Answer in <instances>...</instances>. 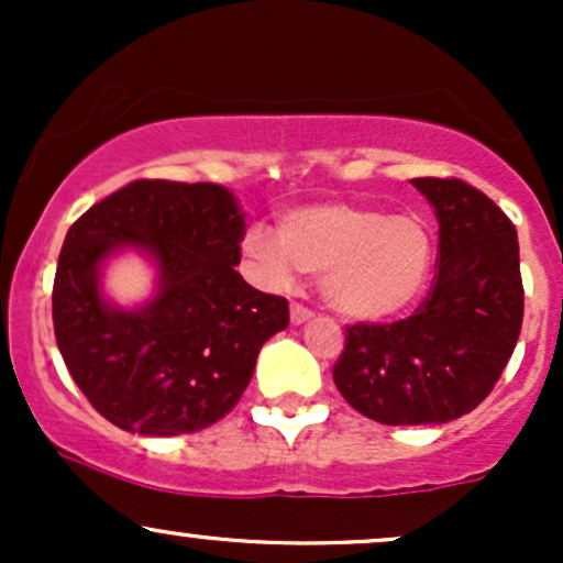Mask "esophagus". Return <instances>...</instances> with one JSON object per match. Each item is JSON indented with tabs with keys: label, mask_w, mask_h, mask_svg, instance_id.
<instances>
[{
	"label": "esophagus",
	"mask_w": 563,
	"mask_h": 563,
	"mask_svg": "<svg viewBox=\"0 0 563 563\" xmlns=\"http://www.w3.org/2000/svg\"><path fill=\"white\" fill-rule=\"evenodd\" d=\"M312 318H314L312 309L301 307V303H290V322H294V325H301V322H309Z\"/></svg>",
	"instance_id": "obj_1"
}]
</instances>
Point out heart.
<instances>
[{"mask_svg": "<svg viewBox=\"0 0 563 563\" xmlns=\"http://www.w3.org/2000/svg\"><path fill=\"white\" fill-rule=\"evenodd\" d=\"M243 254L273 286H288L296 267L320 277L322 299L341 318L378 322L421 296L431 269V235L412 214L314 203L283 214L277 235L251 230Z\"/></svg>", "mask_w": 563, "mask_h": 563, "instance_id": "1", "label": "heart"}]
</instances>
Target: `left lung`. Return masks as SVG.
Masks as SVG:
<instances>
[{
	"label": "left lung",
	"instance_id": "obj_1",
	"mask_svg": "<svg viewBox=\"0 0 563 563\" xmlns=\"http://www.w3.org/2000/svg\"><path fill=\"white\" fill-rule=\"evenodd\" d=\"M412 185L439 222L429 296L405 320L349 325L333 365L341 397L386 426L448 423L474 410L508 365L525 318L514 222L463 179Z\"/></svg>",
	"mask_w": 563,
	"mask_h": 563
}]
</instances>
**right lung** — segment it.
<instances>
[{"instance_id":"add662e5","label":"right lung","mask_w":563,"mask_h":563,"mask_svg":"<svg viewBox=\"0 0 563 563\" xmlns=\"http://www.w3.org/2000/svg\"><path fill=\"white\" fill-rule=\"evenodd\" d=\"M245 222L222 185L137 179L70 224L53 288L55 339L102 418L142 437L209 429L238 405L260 349L288 328V301L243 280ZM124 247L157 262L151 302L121 310L99 290Z\"/></svg>"}]
</instances>
